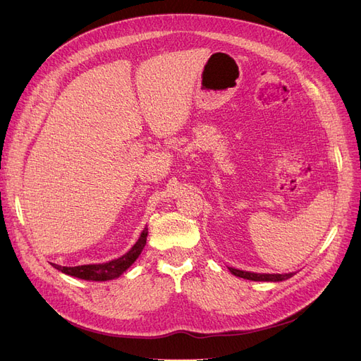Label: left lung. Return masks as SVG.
Here are the masks:
<instances>
[{"instance_id": "left-lung-1", "label": "left lung", "mask_w": 361, "mask_h": 361, "mask_svg": "<svg viewBox=\"0 0 361 361\" xmlns=\"http://www.w3.org/2000/svg\"><path fill=\"white\" fill-rule=\"evenodd\" d=\"M233 276L247 279V280H253V281H283L288 280L293 276V272H289V274H255V272H247L241 269H235V268H228Z\"/></svg>"}]
</instances>
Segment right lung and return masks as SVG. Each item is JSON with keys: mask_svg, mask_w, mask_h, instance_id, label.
<instances>
[{"mask_svg": "<svg viewBox=\"0 0 361 361\" xmlns=\"http://www.w3.org/2000/svg\"><path fill=\"white\" fill-rule=\"evenodd\" d=\"M147 227H145V231L141 232V236L138 238V241L135 245L130 248L126 255L122 257L114 259L111 262H106V264H97V265H81V267H60V265H54V268H57L59 271L64 272V274L81 279V280H92V281H105V280H111L118 277L123 272L134 264L137 257L140 256L141 251H143L146 245V239H147Z\"/></svg>", "mask_w": 361, "mask_h": 361, "instance_id": "obj_1", "label": "right lung"}]
</instances>
